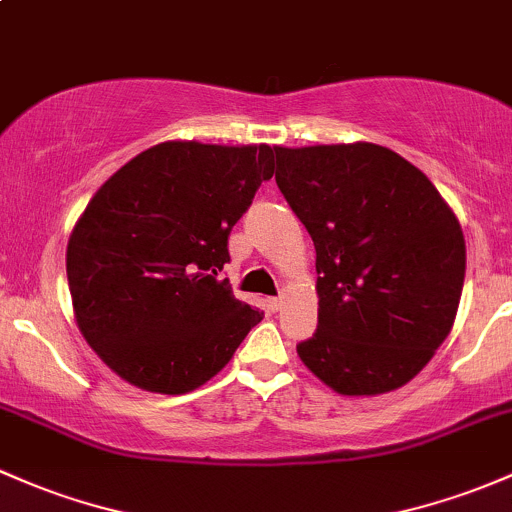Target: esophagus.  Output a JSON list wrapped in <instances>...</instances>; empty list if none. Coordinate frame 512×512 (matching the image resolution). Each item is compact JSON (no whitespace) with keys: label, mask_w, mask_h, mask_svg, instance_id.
<instances>
[{"label":"esophagus","mask_w":512,"mask_h":512,"mask_svg":"<svg viewBox=\"0 0 512 512\" xmlns=\"http://www.w3.org/2000/svg\"><path fill=\"white\" fill-rule=\"evenodd\" d=\"M268 307H271L273 312H278L280 307H283V298H268Z\"/></svg>","instance_id":"obj_1"}]
</instances>
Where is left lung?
Instances as JSON below:
<instances>
[{
    "instance_id": "obj_1",
    "label": "left lung",
    "mask_w": 512,
    "mask_h": 512,
    "mask_svg": "<svg viewBox=\"0 0 512 512\" xmlns=\"http://www.w3.org/2000/svg\"><path fill=\"white\" fill-rule=\"evenodd\" d=\"M276 183L315 241L317 332L302 364L342 395L415 378L452 332L466 273L459 219L386 146H276Z\"/></svg>"
}]
</instances>
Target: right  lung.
Instances as JSON below:
<instances>
[{"label":"right lung","mask_w":512,"mask_h":512,"mask_svg":"<svg viewBox=\"0 0 512 512\" xmlns=\"http://www.w3.org/2000/svg\"><path fill=\"white\" fill-rule=\"evenodd\" d=\"M273 151L166 141L131 158L85 207L65 256L75 320L131 386L190 393L261 322L219 271L229 232L273 178Z\"/></svg>","instance_id":"obj_1"}]
</instances>
